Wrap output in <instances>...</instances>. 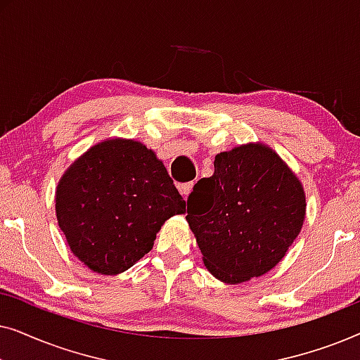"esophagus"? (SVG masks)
I'll use <instances>...</instances> for the list:
<instances>
[{
    "mask_svg": "<svg viewBox=\"0 0 360 360\" xmlns=\"http://www.w3.org/2000/svg\"><path fill=\"white\" fill-rule=\"evenodd\" d=\"M191 190H193V181H190V184L179 185V191L181 193V196H184V198H188V195L191 193Z\"/></svg>",
    "mask_w": 360,
    "mask_h": 360,
    "instance_id": "1",
    "label": "esophagus"
}]
</instances>
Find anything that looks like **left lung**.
<instances>
[{
    "instance_id": "8db88e82",
    "label": "left lung",
    "mask_w": 360,
    "mask_h": 360,
    "mask_svg": "<svg viewBox=\"0 0 360 360\" xmlns=\"http://www.w3.org/2000/svg\"><path fill=\"white\" fill-rule=\"evenodd\" d=\"M307 216L302 181L272 147L248 142L214 157L188 196L186 221L214 278L249 282L288 252Z\"/></svg>"
}]
</instances>
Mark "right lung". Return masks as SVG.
Wrapping results in <instances>:
<instances>
[{
	"label": "right lung",
	"mask_w": 360,
	"mask_h": 360,
	"mask_svg": "<svg viewBox=\"0 0 360 360\" xmlns=\"http://www.w3.org/2000/svg\"><path fill=\"white\" fill-rule=\"evenodd\" d=\"M186 208L165 165L139 141L110 137L63 172L56 216L73 255L93 272L117 275L154 245L174 214Z\"/></svg>",
	"instance_id": "obj_1"
}]
</instances>
